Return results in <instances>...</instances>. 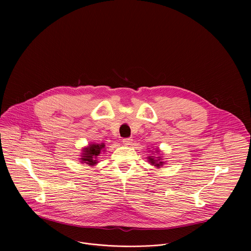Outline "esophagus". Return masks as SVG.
I'll return each mask as SVG.
<instances>
[{"instance_id": "34e87169", "label": "esophagus", "mask_w": 251, "mask_h": 251, "mask_svg": "<svg viewBox=\"0 0 251 251\" xmlns=\"http://www.w3.org/2000/svg\"><path fill=\"white\" fill-rule=\"evenodd\" d=\"M131 141H132V139H131V138H129V137H127V138H124V139H123V143L125 144V145H130Z\"/></svg>"}]
</instances>
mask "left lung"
<instances>
[{"instance_id": "1", "label": "left lung", "mask_w": 251, "mask_h": 251, "mask_svg": "<svg viewBox=\"0 0 251 251\" xmlns=\"http://www.w3.org/2000/svg\"><path fill=\"white\" fill-rule=\"evenodd\" d=\"M159 161V159H154L153 157H151V156H150L149 157V161L151 163V164H154V166H156V167H159L160 165H162L163 164V162L162 161H160L159 163L158 161Z\"/></svg>"}]
</instances>
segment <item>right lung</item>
<instances>
[{
    "instance_id": "1",
    "label": "right lung",
    "mask_w": 251,
    "mask_h": 251,
    "mask_svg": "<svg viewBox=\"0 0 251 251\" xmlns=\"http://www.w3.org/2000/svg\"><path fill=\"white\" fill-rule=\"evenodd\" d=\"M104 148L103 144H92L89 148H86L83 152V157L81 158L85 163L89 165H95L97 163V160L95 158L100 153V151Z\"/></svg>"
}]
</instances>
